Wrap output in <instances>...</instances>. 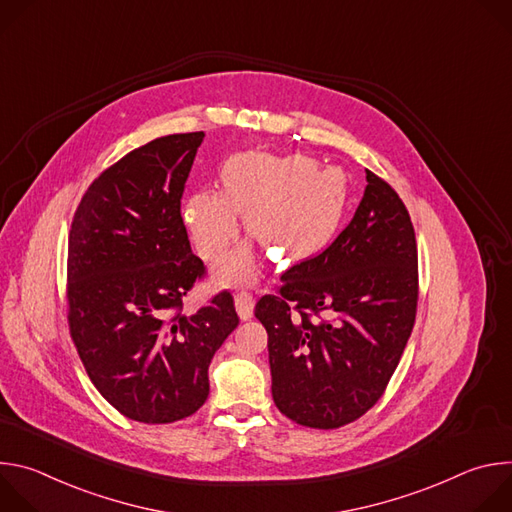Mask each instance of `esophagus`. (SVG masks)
I'll use <instances>...</instances> for the list:
<instances>
[{"label": "esophagus", "instance_id": "34e87169", "mask_svg": "<svg viewBox=\"0 0 512 512\" xmlns=\"http://www.w3.org/2000/svg\"><path fill=\"white\" fill-rule=\"evenodd\" d=\"M235 308L241 320H251L253 318V308H255V298L249 294V291H239L235 296Z\"/></svg>", "mask_w": 512, "mask_h": 512}]
</instances>
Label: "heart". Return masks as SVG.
Here are the masks:
<instances>
[{
  "label": "heart",
  "instance_id": "heart-1",
  "mask_svg": "<svg viewBox=\"0 0 512 512\" xmlns=\"http://www.w3.org/2000/svg\"><path fill=\"white\" fill-rule=\"evenodd\" d=\"M221 190H200L184 204V218L198 253L221 259L239 237V212L247 233L279 261L322 251L336 235L346 206V180L310 158L237 154L221 172ZM257 273L249 245L231 251L216 267L225 285L249 283Z\"/></svg>",
  "mask_w": 512,
  "mask_h": 512
}]
</instances>
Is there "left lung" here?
<instances>
[{
  "label": "left lung",
  "instance_id": "obj_1",
  "mask_svg": "<svg viewBox=\"0 0 512 512\" xmlns=\"http://www.w3.org/2000/svg\"><path fill=\"white\" fill-rule=\"evenodd\" d=\"M367 182L332 245L289 267L255 306L269 336L273 401L314 429L348 425L383 397L415 324L411 216L389 182L371 170Z\"/></svg>",
  "mask_w": 512,
  "mask_h": 512
}]
</instances>
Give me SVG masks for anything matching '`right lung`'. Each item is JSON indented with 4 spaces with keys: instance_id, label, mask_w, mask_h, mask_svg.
Returning <instances> with one entry per match:
<instances>
[{
    "instance_id": "right-lung-1",
    "label": "right lung",
    "mask_w": 512,
    "mask_h": 512,
    "mask_svg": "<svg viewBox=\"0 0 512 512\" xmlns=\"http://www.w3.org/2000/svg\"><path fill=\"white\" fill-rule=\"evenodd\" d=\"M204 133L158 137L109 166L68 233V330L97 391L139 423H174L208 397V364L239 316L231 291L196 312L206 267L188 241L182 194Z\"/></svg>"
}]
</instances>
